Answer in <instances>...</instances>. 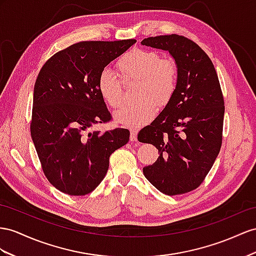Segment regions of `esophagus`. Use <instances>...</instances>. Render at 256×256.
<instances>
[{"label":"esophagus","mask_w":256,"mask_h":256,"mask_svg":"<svg viewBox=\"0 0 256 256\" xmlns=\"http://www.w3.org/2000/svg\"><path fill=\"white\" fill-rule=\"evenodd\" d=\"M130 142H136L137 140V132L136 130H130Z\"/></svg>","instance_id":"esophagus-1"}]
</instances>
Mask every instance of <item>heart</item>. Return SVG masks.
Segmentation results:
<instances>
[{
	"label": "heart",
	"mask_w": 256,
	"mask_h": 256,
	"mask_svg": "<svg viewBox=\"0 0 256 256\" xmlns=\"http://www.w3.org/2000/svg\"><path fill=\"white\" fill-rule=\"evenodd\" d=\"M123 81L138 80L136 104L124 106L114 114L116 123L138 128L150 123L156 107L164 108L172 102L178 88V67L171 58H161L156 50L134 48L124 53L116 64ZM97 90L111 108L122 104V85L114 72L104 69L97 78Z\"/></svg>",
	"instance_id": "heart-1"
}]
</instances>
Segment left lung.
Returning a JSON list of instances; mask_svg holds the SVG:
<instances>
[{
	"mask_svg": "<svg viewBox=\"0 0 256 256\" xmlns=\"http://www.w3.org/2000/svg\"><path fill=\"white\" fill-rule=\"evenodd\" d=\"M142 45L168 50L178 67V92L138 140L159 150L145 178L168 196L198 188L220 154L224 122V97L214 64L198 44L178 36L144 38Z\"/></svg>",
	"mask_w": 256,
	"mask_h": 256,
	"instance_id": "obj_1",
	"label": "left lung"
}]
</instances>
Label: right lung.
Masks as SVG:
<instances>
[{
  "label": "right lung",
  "instance_id": "add662e5",
  "mask_svg": "<svg viewBox=\"0 0 256 256\" xmlns=\"http://www.w3.org/2000/svg\"><path fill=\"white\" fill-rule=\"evenodd\" d=\"M135 43L133 38L76 43L52 56L38 72L31 137L45 176L64 194L93 192L107 174L111 154L130 140L126 128H88L111 120L98 93V76Z\"/></svg>",
  "mask_w": 256,
  "mask_h": 256
}]
</instances>
